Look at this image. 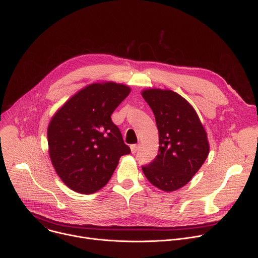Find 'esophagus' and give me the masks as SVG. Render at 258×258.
I'll return each mask as SVG.
<instances>
[{"label":"esophagus","instance_id":"esophagus-1","mask_svg":"<svg viewBox=\"0 0 258 258\" xmlns=\"http://www.w3.org/2000/svg\"><path fill=\"white\" fill-rule=\"evenodd\" d=\"M138 145L137 144H133L131 145V151H132V154H136L138 152Z\"/></svg>","mask_w":258,"mask_h":258}]
</instances>
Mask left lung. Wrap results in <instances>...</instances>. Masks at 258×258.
Instances as JSON below:
<instances>
[{"instance_id": "8db88e82", "label": "left lung", "mask_w": 258, "mask_h": 258, "mask_svg": "<svg viewBox=\"0 0 258 258\" xmlns=\"http://www.w3.org/2000/svg\"><path fill=\"white\" fill-rule=\"evenodd\" d=\"M142 96L154 112L159 131V152L142 170L147 180L164 191L186 185L209 154L206 132L182 96L170 90L151 89Z\"/></svg>"}]
</instances>
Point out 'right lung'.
<instances>
[{
    "label": "right lung",
    "instance_id": "obj_1",
    "mask_svg": "<svg viewBox=\"0 0 258 258\" xmlns=\"http://www.w3.org/2000/svg\"><path fill=\"white\" fill-rule=\"evenodd\" d=\"M131 89L115 83L80 90L54 115L48 126L52 164L72 190L90 195L102 188L121 156L131 154L111 115Z\"/></svg>",
    "mask_w": 258,
    "mask_h": 258
}]
</instances>
